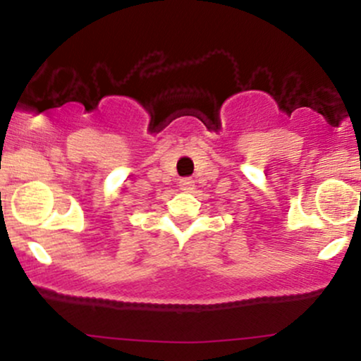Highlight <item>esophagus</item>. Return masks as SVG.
I'll list each match as a JSON object with an SVG mask.
<instances>
[{
  "label": "esophagus",
  "mask_w": 361,
  "mask_h": 361,
  "mask_svg": "<svg viewBox=\"0 0 361 361\" xmlns=\"http://www.w3.org/2000/svg\"><path fill=\"white\" fill-rule=\"evenodd\" d=\"M193 183L195 181L192 178H183V180H180V188L183 190V192H190V190L193 188Z\"/></svg>",
  "instance_id": "esophagus-1"
}]
</instances>
